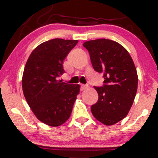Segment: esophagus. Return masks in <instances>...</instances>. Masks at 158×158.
Listing matches in <instances>:
<instances>
[{"mask_svg": "<svg viewBox=\"0 0 158 158\" xmlns=\"http://www.w3.org/2000/svg\"><path fill=\"white\" fill-rule=\"evenodd\" d=\"M87 88H88V85H81L80 89H81V90H84L86 89Z\"/></svg>", "mask_w": 158, "mask_h": 158, "instance_id": "1", "label": "esophagus"}]
</instances>
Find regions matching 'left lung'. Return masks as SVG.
Masks as SVG:
<instances>
[{
    "mask_svg": "<svg viewBox=\"0 0 158 158\" xmlns=\"http://www.w3.org/2000/svg\"><path fill=\"white\" fill-rule=\"evenodd\" d=\"M83 46L94 69L104 78L102 87H94L99 99L91 112L102 124L112 126L126 117L135 100L138 84L135 63L126 49L112 40H91Z\"/></svg>",
    "mask_w": 158,
    "mask_h": 158,
    "instance_id": "1",
    "label": "left lung"
}]
</instances>
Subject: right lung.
<instances>
[{
    "instance_id": "add662e5",
    "label": "right lung",
    "mask_w": 158,
    "mask_h": 158,
    "mask_svg": "<svg viewBox=\"0 0 158 158\" xmlns=\"http://www.w3.org/2000/svg\"><path fill=\"white\" fill-rule=\"evenodd\" d=\"M77 40L54 39L33 50L25 65L22 89L29 106L38 119L57 127L70 117L79 93V85L62 82L63 61Z\"/></svg>"
}]
</instances>
